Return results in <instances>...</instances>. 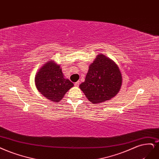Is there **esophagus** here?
Listing matches in <instances>:
<instances>
[{"mask_svg": "<svg viewBox=\"0 0 159 159\" xmlns=\"http://www.w3.org/2000/svg\"><path fill=\"white\" fill-rule=\"evenodd\" d=\"M79 85H80V81L75 82V83L74 84V85H75V87H78V86H79Z\"/></svg>", "mask_w": 159, "mask_h": 159, "instance_id": "esophagus-1", "label": "esophagus"}]
</instances>
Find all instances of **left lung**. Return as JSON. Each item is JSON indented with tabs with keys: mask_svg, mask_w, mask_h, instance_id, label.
I'll return each mask as SVG.
<instances>
[{
	"mask_svg": "<svg viewBox=\"0 0 159 159\" xmlns=\"http://www.w3.org/2000/svg\"><path fill=\"white\" fill-rule=\"evenodd\" d=\"M122 84V76L118 65L102 54H98L89 66L85 81L80 89L93 104L111 100L118 93Z\"/></svg>",
	"mask_w": 159,
	"mask_h": 159,
	"instance_id": "8db88e82",
	"label": "left lung"
}]
</instances>
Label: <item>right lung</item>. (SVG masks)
<instances>
[{
    "mask_svg": "<svg viewBox=\"0 0 159 159\" xmlns=\"http://www.w3.org/2000/svg\"><path fill=\"white\" fill-rule=\"evenodd\" d=\"M35 84L41 95L55 102L61 101L66 92L74 86L73 83L64 78L61 65L51 60L37 71Z\"/></svg>",
    "mask_w": 159,
    "mask_h": 159,
    "instance_id": "right-lung-1",
    "label": "right lung"
}]
</instances>
